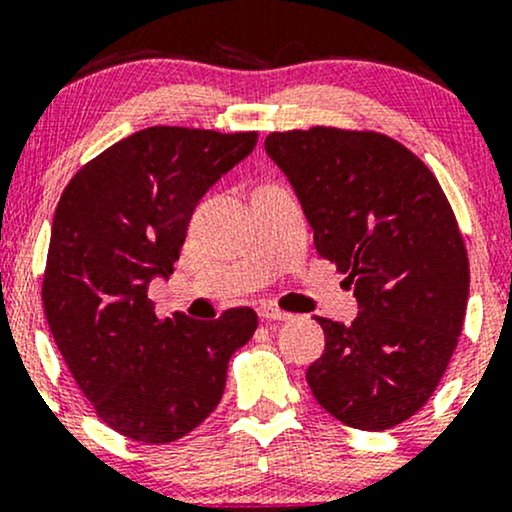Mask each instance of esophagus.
I'll list each match as a JSON object with an SVG mask.
<instances>
[{"label":"esophagus","mask_w":512,"mask_h":512,"mask_svg":"<svg viewBox=\"0 0 512 512\" xmlns=\"http://www.w3.org/2000/svg\"><path fill=\"white\" fill-rule=\"evenodd\" d=\"M260 317H262V320H274V322L293 320L291 313H286V310L274 308V305H262V308H260Z\"/></svg>","instance_id":"1"}]
</instances>
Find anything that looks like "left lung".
I'll list each match as a JSON object with an SVG mask.
<instances>
[{
  "label": "left lung",
  "instance_id": "8db88e82",
  "mask_svg": "<svg viewBox=\"0 0 512 512\" xmlns=\"http://www.w3.org/2000/svg\"><path fill=\"white\" fill-rule=\"evenodd\" d=\"M264 149L358 303L351 325L315 317L325 351L305 378L317 404L361 431L402 424L438 387L467 313L469 260L448 199L385 134L293 129Z\"/></svg>",
  "mask_w": 512,
  "mask_h": 512
}]
</instances>
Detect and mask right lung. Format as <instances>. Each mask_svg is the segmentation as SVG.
Wrapping results in <instances>:
<instances>
[{"instance_id": "right-lung-1", "label": "right lung", "mask_w": 512, "mask_h": 512, "mask_svg": "<svg viewBox=\"0 0 512 512\" xmlns=\"http://www.w3.org/2000/svg\"><path fill=\"white\" fill-rule=\"evenodd\" d=\"M257 132L149 127L105 149L57 204L43 305L57 349L98 416L139 443H170L221 402L252 308L219 320L158 317L149 284L168 279L199 199L252 154Z\"/></svg>"}]
</instances>
